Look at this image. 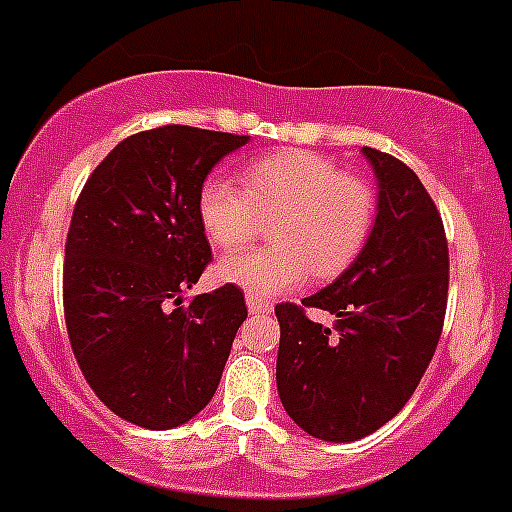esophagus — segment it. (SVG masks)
Here are the masks:
<instances>
[{
    "label": "esophagus",
    "mask_w": 512,
    "mask_h": 512,
    "mask_svg": "<svg viewBox=\"0 0 512 512\" xmlns=\"http://www.w3.org/2000/svg\"><path fill=\"white\" fill-rule=\"evenodd\" d=\"M246 307L251 314H261V312H271L269 302H261L259 297H253V294H246Z\"/></svg>",
    "instance_id": "1"
}]
</instances>
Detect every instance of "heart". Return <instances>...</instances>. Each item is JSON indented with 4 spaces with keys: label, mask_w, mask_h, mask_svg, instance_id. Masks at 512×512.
Instances as JSON below:
<instances>
[{
    "label": "heart",
    "mask_w": 512,
    "mask_h": 512,
    "mask_svg": "<svg viewBox=\"0 0 512 512\" xmlns=\"http://www.w3.org/2000/svg\"><path fill=\"white\" fill-rule=\"evenodd\" d=\"M243 187L210 175L198 190V218L220 251L246 246L261 220L271 248L225 256L215 274L253 297L302 287L309 274L327 281L355 264L375 223V192L332 159L307 149L264 154L243 167Z\"/></svg>",
    "instance_id": "1"
}]
</instances>
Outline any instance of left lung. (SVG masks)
Masks as SVG:
<instances>
[{"label":"left lung","mask_w":512,"mask_h":512,"mask_svg":"<svg viewBox=\"0 0 512 512\" xmlns=\"http://www.w3.org/2000/svg\"><path fill=\"white\" fill-rule=\"evenodd\" d=\"M378 177V215L355 264L302 304H276V388L287 414L325 442H355L406 406L444 327L449 248L416 172L363 147ZM338 317L333 330L306 307Z\"/></svg>","instance_id":"obj_1"}]
</instances>
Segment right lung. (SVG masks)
<instances>
[{"label": "right lung", "mask_w": 512, "mask_h": 512, "mask_svg": "<svg viewBox=\"0 0 512 512\" xmlns=\"http://www.w3.org/2000/svg\"><path fill=\"white\" fill-rule=\"evenodd\" d=\"M248 137L167 124L116 144L83 185L63 264L70 348L116 416L175 429L208 406L246 320L236 284L182 304L210 264L198 190Z\"/></svg>", "instance_id": "1"}]
</instances>
